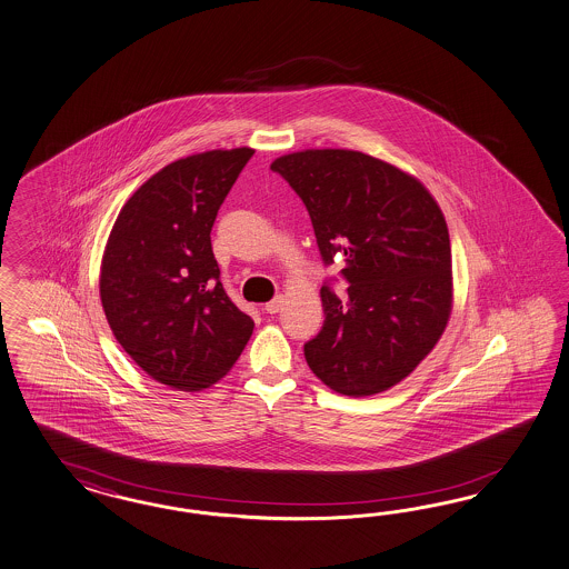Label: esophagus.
<instances>
[{
  "label": "esophagus",
  "mask_w": 569,
  "mask_h": 569,
  "mask_svg": "<svg viewBox=\"0 0 569 569\" xmlns=\"http://www.w3.org/2000/svg\"><path fill=\"white\" fill-rule=\"evenodd\" d=\"M281 307H283V296H277V298H273L271 302H267V305H264V310H267L269 315H276V312L281 310Z\"/></svg>",
  "instance_id": "obj_1"
}]
</instances>
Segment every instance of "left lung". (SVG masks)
<instances>
[{
	"instance_id": "left-lung-1",
	"label": "left lung",
	"mask_w": 569,
	"mask_h": 569,
	"mask_svg": "<svg viewBox=\"0 0 569 569\" xmlns=\"http://www.w3.org/2000/svg\"><path fill=\"white\" fill-rule=\"evenodd\" d=\"M309 210L319 252L345 262L348 296L321 288L310 371L345 397L379 395L431 352L452 309L445 214L426 186L355 150H302L271 164Z\"/></svg>"
}]
</instances>
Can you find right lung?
Returning <instances> with one entry per match:
<instances>
[{
	"label": "right lung",
	"instance_id": "obj_1",
	"mask_svg": "<svg viewBox=\"0 0 569 569\" xmlns=\"http://www.w3.org/2000/svg\"><path fill=\"white\" fill-rule=\"evenodd\" d=\"M252 148L208 150L152 174L121 208L103 248L100 298L122 350L183 392L236 365L254 321L223 290L210 231Z\"/></svg>",
	"mask_w": 569,
	"mask_h": 569
}]
</instances>
